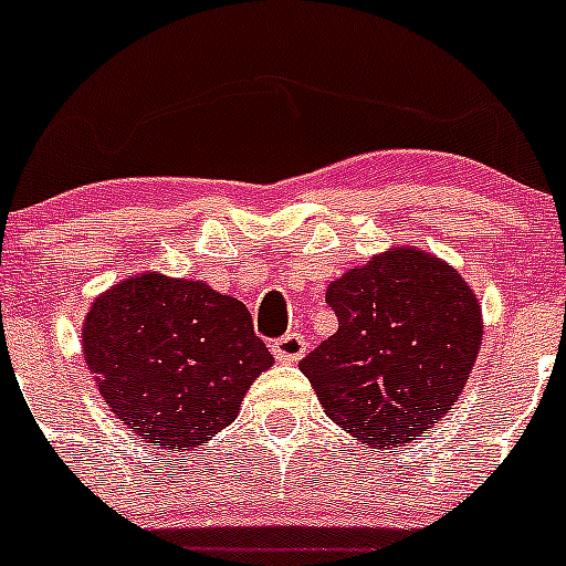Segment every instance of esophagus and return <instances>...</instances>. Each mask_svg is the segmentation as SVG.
Segmentation results:
<instances>
[{
    "label": "esophagus",
    "mask_w": 566,
    "mask_h": 566,
    "mask_svg": "<svg viewBox=\"0 0 566 566\" xmlns=\"http://www.w3.org/2000/svg\"><path fill=\"white\" fill-rule=\"evenodd\" d=\"M271 350L276 356V361L295 364L306 356V339L301 334H284L282 339L271 342Z\"/></svg>",
    "instance_id": "34e87169"
}]
</instances>
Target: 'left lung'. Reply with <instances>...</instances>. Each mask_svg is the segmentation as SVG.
<instances>
[{"label":"left lung","instance_id":"left-lung-1","mask_svg":"<svg viewBox=\"0 0 566 566\" xmlns=\"http://www.w3.org/2000/svg\"><path fill=\"white\" fill-rule=\"evenodd\" d=\"M339 328L301 373L367 447L410 443L452 410L482 345V310L449 262L399 247L328 284Z\"/></svg>","mask_w":566,"mask_h":566}]
</instances>
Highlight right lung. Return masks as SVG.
I'll list each match as a JSON object with an SVG mask.
<instances>
[{
	"mask_svg": "<svg viewBox=\"0 0 566 566\" xmlns=\"http://www.w3.org/2000/svg\"><path fill=\"white\" fill-rule=\"evenodd\" d=\"M82 347L114 416L161 449L202 447L230 427L273 364L241 301L156 271L95 298Z\"/></svg>",
	"mask_w": 566,
	"mask_h": 566,
	"instance_id": "obj_1",
	"label": "right lung"
}]
</instances>
